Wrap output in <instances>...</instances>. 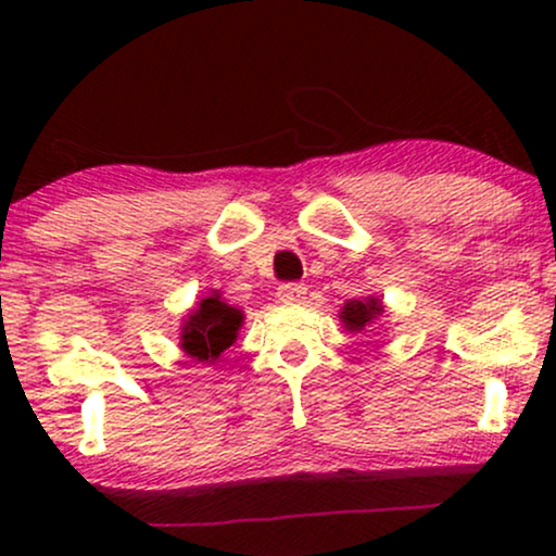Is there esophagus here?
I'll list each match as a JSON object with an SVG mask.
<instances>
[{
  "label": "esophagus",
  "instance_id": "obj_1",
  "mask_svg": "<svg viewBox=\"0 0 556 556\" xmlns=\"http://www.w3.org/2000/svg\"><path fill=\"white\" fill-rule=\"evenodd\" d=\"M277 298L282 300V303H300V300L305 298V287L298 282H287L277 290Z\"/></svg>",
  "mask_w": 556,
  "mask_h": 556
}]
</instances>
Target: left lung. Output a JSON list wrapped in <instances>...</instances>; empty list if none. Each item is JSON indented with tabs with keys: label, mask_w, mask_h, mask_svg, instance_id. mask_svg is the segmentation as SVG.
I'll return each instance as SVG.
<instances>
[{
	"label": "left lung",
	"mask_w": 556,
	"mask_h": 556,
	"mask_svg": "<svg viewBox=\"0 0 556 556\" xmlns=\"http://www.w3.org/2000/svg\"><path fill=\"white\" fill-rule=\"evenodd\" d=\"M381 314H384V305H381V300L379 298H366V300H348V303L342 305L340 318H342L344 329L363 331L366 327H371V324Z\"/></svg>",
	"instance_id": "left-lung-1"
}]
</instances>
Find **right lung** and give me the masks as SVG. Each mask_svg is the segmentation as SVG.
I'll return each instance as SVG.
<instances>
[{
  "instance_id": "1",
  "label": "right lung",
  "mask_w": 556,
  "mask_h": 556,
  "mask_svg": "<svg viewBox=\"0 0 556 556\" xmlns=\"http://www.w3.org/2000/svg\"><path fill=\"white\" fill-rule=\"evenodd\" d=\"M240 327L242 311L227 305L219 292H214V295L203 298L182 321L180 348L185 355L198 363H214L229 344L238 340Z\"/></svg>"
}]
</instances>
